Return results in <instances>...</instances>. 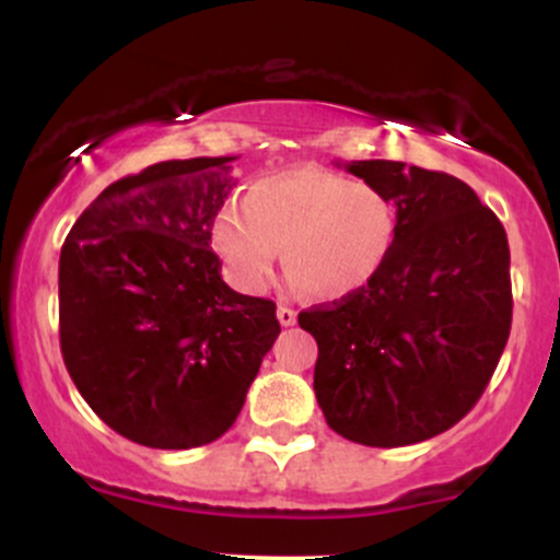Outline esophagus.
<instances>
[{
  "instance_id": "34e87169",
  "label": "esophagus",
  "mask_w": 560,
  "mask_h": 560,
  "mask_svg": "<svg viewBox=\"0 0 560 560\" xmlns=\"http://www.w3.org/2000/svg\"><path fill=\"white\" fill-rule=\"evenodd\" d=\"M276 318H279L281 326H294V320H298V313H294L292 307L279 305V311H276Z\"/></svg>"
}]
</instances>
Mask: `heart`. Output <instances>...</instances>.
Returning <instances> with one entry per match:
<instances>
[{
    "label": "heart",
    "mask_w": 560,
    "mask_h": 560,
    "mask_svg": "<svg viewBox=\"0 0 560 560\" xmlns=\"http://www.w3.org/2000/svg\"><path fill=\"white\" fill-rule=\"evenodd\" d=\"M397 205L376 186L324 168L268 173L249 184L244 202H226L213 244L247 292L271 284L284 249L294 287L345 300L387 266L397 244Z\"/></svg>",
    "instance_id": "obj_1"
}]
</instances>
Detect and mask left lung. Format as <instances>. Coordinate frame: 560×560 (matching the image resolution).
I'll return each mask as SVG.
<instances>
[{"mask_svg": "<svg viewBox=\"0 0 560 560\" xmlns=\"http://www.w3.org/2000/svg\"><path fill=\"white\" fill-rule=\"evenodd\" d=\"M397 205L387 266L361 292L302 311L318 342L313 389L326 423L369 447H402L477 405L511 334V253L477 191L440 171L352 160Z\"/></svg>", "mask_w": 560, "mask_h": 560, "instance_id": "1", "label": "left lung"}]
</instances>
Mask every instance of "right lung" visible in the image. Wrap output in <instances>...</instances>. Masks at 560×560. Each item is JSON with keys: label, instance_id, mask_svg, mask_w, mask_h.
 Returning <instances> with one entry per match:
<instances>
[{"label": "right lung", "instance_id": "obj_1", "mask_svg": "<svg viewBox=\"0 0 560 560\" xmlns=\"http://www.w3.org/2000/svg\"><path fill=\"white\" fill-rule=\"evenodd\" d=\"M231 160H165L107 186L60 253V347L89 408L126 440L189 450L226 434L281 326L221 279L210 231Z\"/></svg>", "mask_w": 560, "mask_h": 560}]
</instances>
